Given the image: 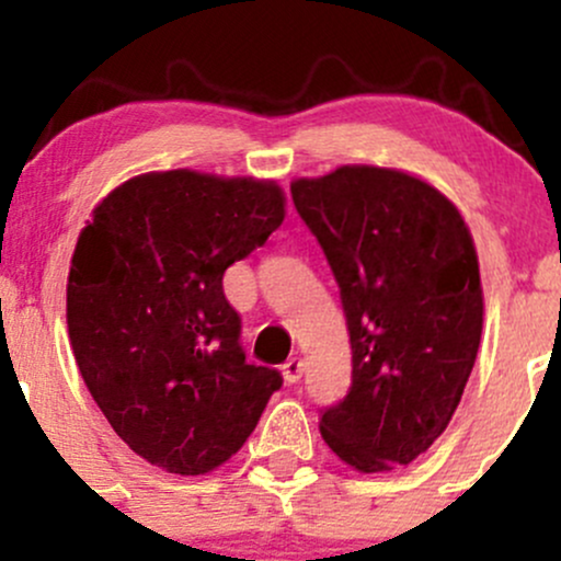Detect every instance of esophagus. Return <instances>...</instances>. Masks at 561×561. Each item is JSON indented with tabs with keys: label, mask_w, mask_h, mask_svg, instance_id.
Listing matches in <instances>:
<instances>
[{
	"label": "esophagus",
	"mask_w": 561,
	"mask_h": 561,
	"mask_svg": "<svg viewBox=\"0 0 561 561\" xmlns=\"http://www.w3.org/2000/svg\"><path fill=\"white\" fill-rule=\"evenodd\" d=\"M282 375H285V379H287L289 385L298 382V379L302 377V362H300V358L298 356L287 358L285 366H282Z\"/></svg>",
	"instance_id": "1"
}]
</instances>
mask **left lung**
<instances>
[{"label":"left lung","instance_id":"1","mask_svg":"<svg viewBox=\"0 0 561 561\" xmlns=\"http://www.w3.org/2000/svg\"><path fill=\"white\" fill-rule=\"evenodd\" d=\"M340 287L353 371L321 437L358 472H388L448 427L482 332L472 234L456 205L403 171L343 165L289 186Z\"/></svg>","mask_w":561,"mask_h":561}]
</instances>
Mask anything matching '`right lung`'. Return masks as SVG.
I'll list each match as a JSON object with an SVG mask.
<instances>
[{
	"label": "right lung",
	"mask_w": 561,
	"mask_h": 561,
	"mask_svg": "<svg viewBox=\"0 0 561 561\" xmlns=\"http://www.w3.org/2000/svg\"><path fill=\"white\" fill-rule=\"evenodd\" d=\"M285 221L274 182L163 171L94 208L68 274V334L83 382L134 454L205 474L242 448L272 366L244 358L224 272Z\"/></svg>",
	"instance_id": "obj_1"
}]
</instances>
